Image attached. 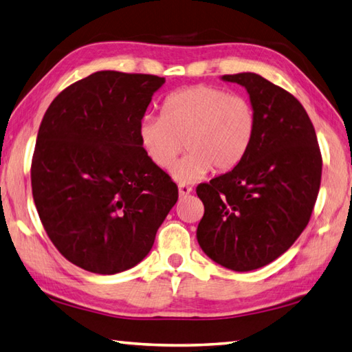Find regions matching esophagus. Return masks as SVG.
<instances>
[{"instance_id":"obj_1","label":"esophagus","mask_w":352,"mask_h":352,"mask_svg":"<svg viewBox=\"0 0 352 352\" xmlns=\"http://www.w3.org/2000/svg\"><path fill=\"white\" fill-rule=\"evenodd\" d=\"M177 188H179V196H181V197H184V196H188L190 192L192 191L191 186H188L186 184H179V185H177Z\"/></svg>"}]
</instances>
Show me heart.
Masks as SVG:
<instances>
[{
    "label": "heart",
    "mask_w": 352,
    "mask_h": 352,
    "mask_svg": "<svg viewBox=\"0 0 352 352\" xmlns=\"http://www.w3.org/2000/svg\"><path fill=\"white\" fill-rule=\"evenodd\" d=\"M255 131L256 113L248 98L217 86L195 85L164 98L161 116L142 118L138 136L148 160L161 170L170 168L184 147L188 148L175 176L197 181L211 168L225 173L239 166Z\"/></svg>",
    "instance_id": "obj_1"
}]
</instances>
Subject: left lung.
<instances>
[{
  "label": "left lung",
  "mask_w": 352,
  "mask_h": 352,
  "mask_svg": "<svg viewBox=\"0 0 352 352\" xmlns=\"http://www.w3.org/2000/svg\"><path fill=\"white\" fill-rule=\"evenodd\" d=\"M245 86L256 131L234 170L197 185L205 212L197 226L204 252L226 269H260L283 255L310 221L322 155L304 106L289 91L254 73L226 74Z\"/></svg>",
  "instance_id": "left-lung-1"
}]
</instances>
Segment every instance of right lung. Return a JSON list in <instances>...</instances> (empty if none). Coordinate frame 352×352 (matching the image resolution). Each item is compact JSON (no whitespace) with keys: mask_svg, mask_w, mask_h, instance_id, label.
I'll list each match as a JSON object with an SVG mask.
<instances>
[{"mask_svg":"<svg viewBox=\"0 0 352 352\" xmlns=\"http://www.w3.org/2000/svg\"><path fill=\"white\" fill-rule=\"evenodd\" d=\"M166 78L98 71L57 96L39 126L32 192L47 235L76 266L112 275L136 266L177 202L138 127Z\"/></svg>","mask_w":352,"mask_h":352,"instance_id":"1","label":"right lung"}]
</instances>
